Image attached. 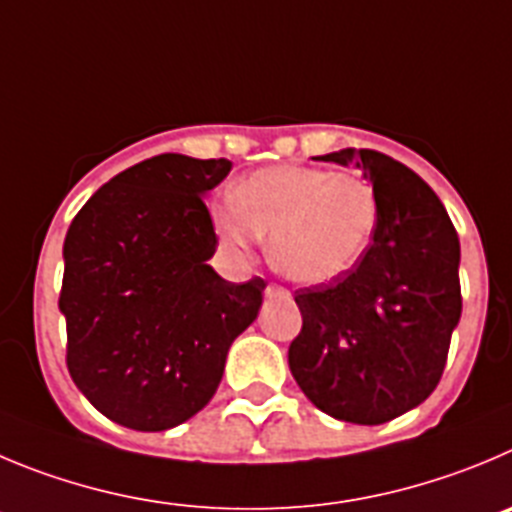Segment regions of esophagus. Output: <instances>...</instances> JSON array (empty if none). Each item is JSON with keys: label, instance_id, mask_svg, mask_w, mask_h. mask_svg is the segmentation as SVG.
Instances as JSON below:
<instances>
[{"label": "esophagus", "instance_id": "esophagus-1", "mask_svg": "<svg viewBox=\"0 0 512 512\" xmlns=\"http://www.w3.org/2000/svg\"><path fill=\"white\" fill-rule=\"evenodd\" d=\"M265 295H267V298H283V295H288V290H285L283 285H278V283H270L265 288Z\"/></svg>", "mask_w": 512, "mask_h": 512}]
</instances>
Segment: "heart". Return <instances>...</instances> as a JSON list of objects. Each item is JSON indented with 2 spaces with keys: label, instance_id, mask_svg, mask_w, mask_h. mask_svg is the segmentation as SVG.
Masks as SVG:
<instances>
[{
  "label": "heart",
  "instance_id": "b5f03b06",
  "mask_svg": "<svg viewBox=\"0 0 512 512\" xmlns=\"http://www.w3.org/2000/svg\"><path fill=\"white\" fill-rule=\"evenodd\" d=\"M379 219L381 199L369 179L315 166L255 171L214 214L219 237L234 250L270 234L275 267L305 285L346 275L369 250Z\"/></svg>",
  "mask_w": 512,
  "mask_h": 512
}]
</instances>
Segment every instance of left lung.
Returning <instances> with one entry per match:
<instances>
[{
  "mask_svg": "<svg viewBox=\"0 0 512 512\" xmlns=\"http://www.w3.org/2000/svg\"><path fill=\"white\" fill-rule=\"evenodd\" d=\"M356 166L381 199L364 257L331 283L295 290L303 328L288 364L321 412L384 424L422 404L442 379L462 313L460 240L439 197L399 161L361 148L323 161Z\"/></svg>",
  "mask_w": 512,
  "mask_h": 512,
  "instance_id": "left-lung-1",
  "label": "left lung"
}]
</instances>
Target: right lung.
<instances>
[{
  "label": "right lung",
  "mask_w": 512,
  "mask_h": 512,
  "mask_svg": "<svg viewBox=\"0 0 512 512\" xmlns=\"http://www.w3.org/2000/svg\"><path fill=\"white\" fill-rule=\"evenodd\" d=\"M227 159L161 154L113 176L65 237L60 310L75 386L111 422L164 432L207 407L265 280L227 283L204 194Z\"/></svg>",
  "instance_id": "obj_1"
}]
</instances>
